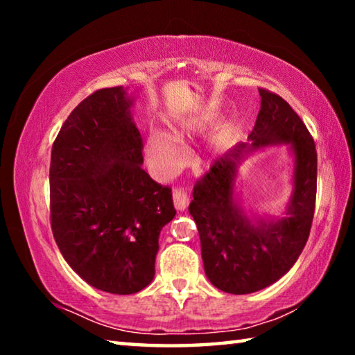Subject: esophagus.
<instances>
[{
	"label": "esophagus",
	"mask_w": 355,
	"mask_h": 355,
	"mask_svg": "<svg viewBox=\"0 0 355 355\" xmlns=\"http://www.w3.org/2000/svg\"><path fill=\"white\" fill-rule=\"evenodd\" d=\"M172 197H173V207H175V209H178V211H184V209L188 208L189 197L184 191L175 189V191H173Z\"/></svg>",
	"instance_id": "esophagus-1"
}]
</instances>
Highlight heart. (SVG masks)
<instances>
[{
  "label": "heart",
  "instance_id": "heart-1",
  "mask_svg": "<svg viewBox=\"0 0 355 355\" xmlns=\"http://www.w3.org/2000/svg\"><path fill=\"white\" fill-rule=\"evenodd\" d=\"M207 116L188 117L171 125V135L163 131H150L146 137V152L158 173H171L182 164L183 153L177 142H186L205 128ZM214 155V153H211Z\"/></svg>",
  "mask_w": 355,
  "mask_h": 355
}]
</instances>
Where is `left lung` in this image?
<instances>
[{
    "instance_id": "obj_1",
    "label": "left lung",
    "mask_w": 355,
    "mask_h": 355,
    "mask_svg": "<svg viewBox=\"0 0 355 355\" xmlns=\"http://www.w3.org/2000/svg\"><path fill=\"white\" fill-rule=\"evenodd\" d=\"M258 92L261 107L250 142H239L216 159L196 183L189 203L207 277L230 294L260 291L284 277L305 248L315 213L313 137L284 98L264 89ZM274 145H286L293 158V191L286 214L248 212L239 192V167L257 149Z\"/></svg>"
}]
</instances>
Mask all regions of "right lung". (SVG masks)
Here are the masks:
<instances>
[{
  "mask_svg": "<svg viewBox=\"0 0 355 355\" xmlns=\"http://www.w3.org/2000/svg\"><path fill=\"white\" fill-rule=\"evenodd\" d=\"M127 87L89 95L53 144V236L69 266L97 290L133 294L152 284L172 189L142 169V137Z\"/></svg>",
  "mask_w": 355,
  "mask_h": 355,
  "instance_id": "add662e5",
  "label": "right lung"
}]
</instances>
